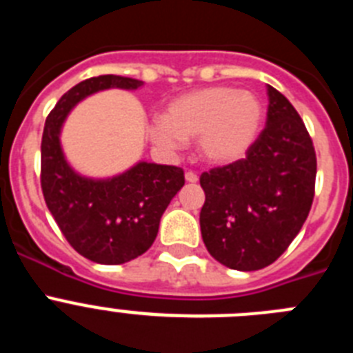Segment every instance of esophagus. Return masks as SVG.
Segmentation results:
<instances>
[{"instance_id": "34e87169", "label": "esophagus", "mask_w": 353, "mask_h": 353, "mask_svg": "<svg viewBox=\"0 0 353 353\" xmlns=\"http://www.w3.org/2000/svg\"><path fill=\"white\" fill-rule=\"evenodd\" d=\"M185 180L189 183H196V182H198V174H196L194 171H187V173H185Z\"/></svg>"}]
</instances>
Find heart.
<instances>
[{"mask_svg": "<svg viewBox=\"0 0 353 353\" xmlns=\"http://www.w3.org/2000/svg\"><path fill=\"white\" fill-rule=\"evenodd\" d=\"M263 121V104L254 93L232 86H212L174 99L148 136L161 150L196 141L210 164H232L248 155Z\"/></svg>", "mask_w": 353, "mask_h": 353, "instance_id": "b5f03b06", "label": "heart"}]
</instances>
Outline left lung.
Masks as SVG:
<instances>
[{
    "mask_svg": "<svg viewBox=\"0 0 353 353\" xmlns=\"http://www.w3.org/2000/svg\"><path fill=\"white\" fill-rule=\"evenodd\" d=\"M267 125L244 159L199 176L208 252L233 270L274 263L301 232L314 198L316 154L290 101L269 86Z\"/></svg>",
    "mask_w": 353,
    "mask_h": 353,
    "instance_id": "left-lung-1",
    "label": "left lung"
}]
</instances>
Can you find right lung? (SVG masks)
Wrapping results in <instances>:
<instances>
[{
	"mask_svg": "<svg viewBox=\"0 0 353 353\" xmlns=\"http://www.w3.org/2000/svg\"><path fill=\"white\" fill-rule=\"evenodd\" d=\"M141 84L113 74L81 81L58 101L43 127L40 185L46 205L68 244L95 263H127L148 251L162 214L185 183L176 166L138 162L113 179L93 180L65 161L60 130L68 111L101 90H138Z\"/></svg>",
	"mask_w": 353,
	"mask_h": 353,
	"instance_id": "1",
	"label": "right lung"
}]
</instances>
